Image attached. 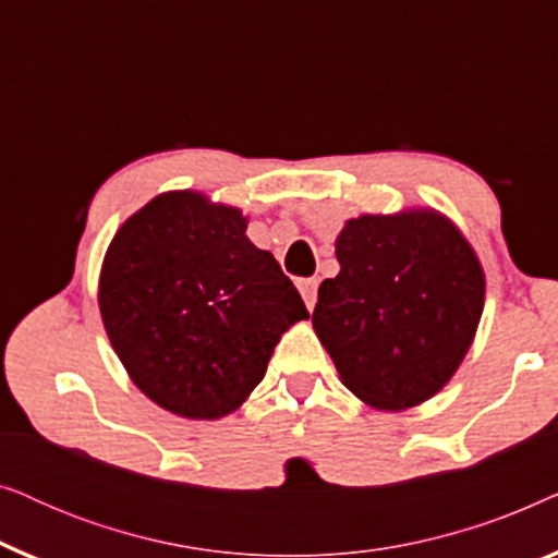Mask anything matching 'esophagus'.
I'll use <instances>...</instances> for the list:
<instances>
[{"label": "esophagus", "instance_id": "esophagus-1", "mask_svg": "<svg viewBox=\"0 0 558 558\" xmlns=\"http://www.w3.org/2000/svg\"><path fill=\"white\" fill-rule=\"evenodd\" d=\"M317 287H319L317 279H302V281H300V292H302L304 304H307V310L315 307V302H317Z\"/></svg>", "mask_w": 558, "mask_h": 558}]
</instances>
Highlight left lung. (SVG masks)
<instances>
[{"label": "left lung", "mask_w": 558, "mask_h": 558, "mask_svg": "<svg viewBox=\"0 0 558 558\" xmlns=\"http://www.w3.org/2000/svg\"><path fill=\"white\" fill-rule=\"evenodd\" d=\"M340 274L312 312L342 386L380 411L445 388L475 340L483 264L445 213L403 208L350 218L335 239Z\"/></svg>", "instance_id": "obj_1"}]
</instances>
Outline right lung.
I'll use <instances>...</instances> for the list:
<instances>
[{
    "mask_svg": "<svg viewBox=\"0 0 558 558\" xmlns=\"http://www.w3.org/2000/svg\"><path fill=\"white\" fill-rule=\"evenodd\" d=\"M246 228L233 205L170 190L132 213L106 248L104 330L134 386L174 416L233 414L262 384L281 335L310 317Z\"/></svg>",
    "mask_w": 558,
    "mask_h": 558,
    "instance_id": "1",
    "label": "right lung"
}]
</instances>
